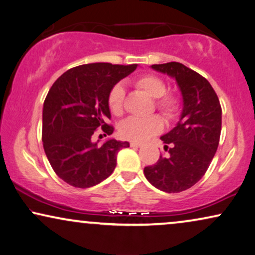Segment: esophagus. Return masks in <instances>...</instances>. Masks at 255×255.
<instances>
[{
    "instance_id": "obj_1",
    "label": "esophagus",
    "mask_w": 255,
    "mask_h": 255,
    "mask_svg": "<svg viewBox=\"0 0 255 255\" xmlns=\"http://www.w3.org/2000/svg\"><path fill=\"white\" fill-rule=\"evenodd\" d=\"M130 147H133V148H140L141 147V143H138V142H134V141H131L130 142Z\"/></svg>"
}]
</instances>
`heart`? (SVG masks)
Returning <instances> with one entry per match:
<instances>
[{"label": "heart", "instance_id": "obj_1", "mask_svg": "<svg viewBox=\"0 0 255 255\" xmlns=\"http://www.w3.org/2000/svg\"><path fill=\"white\" fill-rule=\"evenodd\" d=\"M135 86L144 91L149 97L155 99V108L163 117L172 120L181 113L182 101L175 93L167 92V84L154 74H143L134 79ZM126 91L122 84H115L107 97V105L112 114L120 117L124 113ZM163 128V122L156 115L148 118L130 117L122 122L119 128L120 135L127 140L142 142L154 136Z\"/></svg>", "mask_w": 255, "mask_h": 255}]
</instances>
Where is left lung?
I'll return each mask as SVG.
<instances>
[{"label": "left lung", "mask_w": 255, "mask_h": 255, "mask_svg": "<svg viewBox=\"0 0 255 255\" xmlns=\"http://www.w3.org/2000/svg\"><path fill=\"white\" fill-rule=\"evenodd\" d=\"M151 67L177 81L183 112L177 126L161 137L169 156L161 155L143 172L155 188L169 193L181 192L205 175L216 154L222 131V107L211 85L196 71L177 62Z\"/></svg>", "instance_id": "left-lung-1"}]
</instances>
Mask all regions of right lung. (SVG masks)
<instances>
[{"label": "right lung", "instance_id": "1", "mask_svg": "<svg viewBox=\"0 0 255 255\" xmlns=\"http://www.w3.org/2000/svg\"><path fill=\"white\" fill-rule=\"evenodd\" d=\"M110 63L85 64L67 70L51 86L44 101L42 140L46 157L58 177L74 188L99 184L114 171L117 154L129 147L114 138L92 142L97 129L111 135L107 97L111 88L136 69Z\"/></svg>", "mask_w": 255, "mask_h": 255}]
</instances>
